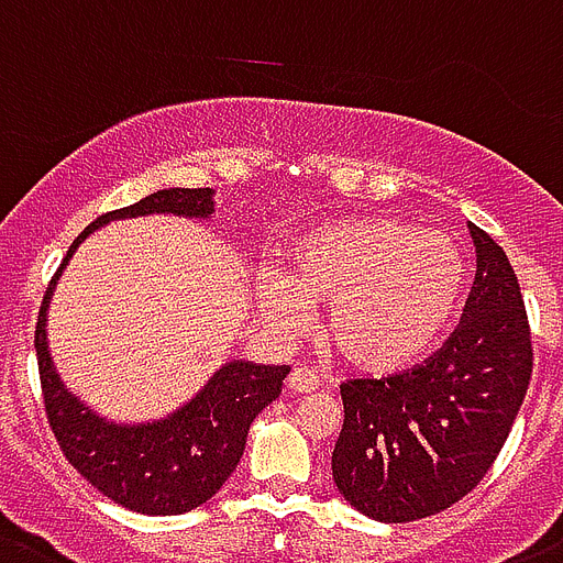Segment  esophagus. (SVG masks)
<instances>
[{
	"label": "esophagus",
	"instance_id": "1",
	"mask_svg": "<svg viewBox=\"0 0 563 563\" xmlns=\"http://www.w3.org/2000/svg\"><path fill=\"white\" fill-rule=\"evenodd\" d=\"M320 386L318 375L311 369H306V366H295V369L289 372V377H286V389L295 391V395H306V391H314Z\"/></svg>",
	"mask_w": 563,
	"mask_h": 563
}]
</instances>
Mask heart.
Listing matches in <instances>:
<instances>
[{
  "mask_svg": "<svg viewBox=\"0 0 563 563\" xmlns=\"http://www.w3.org/2000/svg\"><path fill=\"white\" fill-rule=\"evenodd\" d=\"M466 286V263L441 229L398 217H349L309 229L260 274L257 309L277 332H297L323 306V338L352 369L398 375L443 338Z\"/></svg>",
  "mask_w": 563,
  "mask_h": 563,
  "instance_id": "heart-1",
  "label": "heart"
}]
</instances>
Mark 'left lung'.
Returning <instances> with one entry per match:
<instances>
[{
    "label": "left lung",
    "instance_id": "1",
    "mask_svg": "<svg viewBox=\"0 0 563 563\" xmlns=\"http://www.w3.org/2000/svg\"><path fill=\"white\" fill-rule=\"evenodd\" d=\"M478 272L464 320L432 361L340 386L338 493L357 512L406 523L472 493L507 441L532 375L530 323L507 252L470 223Z\"/></svg>",
    "mask_w": 563,
    "mask_h": 563
}]
</instances>
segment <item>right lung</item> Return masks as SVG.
<instances>
[{"label":"right lung","instance_id":"obj_1","mask_svg":"<svg viewBox=\"0 0 563 563\" xmlns=\"http://www.w3.org/2000/svg\"><path fill=\"white\" fill-rule=\"evenodd\" d=\"M151 214L211 220L214 188H159L134 206L97 217L74 240L63 266L51 280L33 343L48 423L70 466L120 507L143 515H183L214 498L231 472L238 470L249 429L254 418L280 395L289 366L225 361L197 389V395L174 412L134 423L99 415L65 386L48 343V311L56 283L93 231L106 229L113 220Z\"/></svg>","mask_w":563,"mask_h":563}]
</instances>
